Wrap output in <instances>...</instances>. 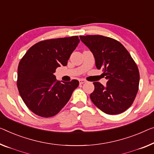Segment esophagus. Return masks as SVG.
<instances>
[{
	"mask_svg": "<svg viewBox=\"0 0 154 154\" xmlns=\"http://www.w3.org/2000/svg\"><path fill=\"white\" fill-rule=\"evenodd\" d=\"M86 82H87L86 80L83 79H79V84H84V83H86Z\"/></svg>",
	"mask_w": 154,
	"mask_h": 154,
	"instance_id": "obj_1",
	"label": "esophagus"
}]
</instances>
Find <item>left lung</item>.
<instances>
[{
    "instance_id": "obj_1",
    "label": "left lung",
    "mask_w": 154,
    "mask_h": 154,
    "mask_svg": "<svg viewBox=\"0 0 154 154\" xmlns=\"http://www.w3.org/2000/svg\"><path fill=\"white\" fill-rule=\"evenodd\" d=\"M90 49L97 69L104 71L106 86L93 82L95 90L90 95L94 104L104 113H123L134 102L138 91L140 73L136 63L119 41L102 35L79 36Z\"/></svg>"
}]
</instances>
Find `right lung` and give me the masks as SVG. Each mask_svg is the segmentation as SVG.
<instances>
[{"instance_id":"obj_1","label":"right lung","mask_w":154,"mask_h":154,"mask_svg":"<svg viewBox=\"0 0 154 154\" xmlns=\"http://www.w3.org/2000/svg\"><path fill=\"white\" fill-rule=\"evenodd\" d=\"M79 43L78 36L41 41L32 45L20 59L18 90L34 113L43 118L57 115L79 86L77 79L61 83L54 75L57 68L67 65Z\"/></svg>"}]
</instances>
